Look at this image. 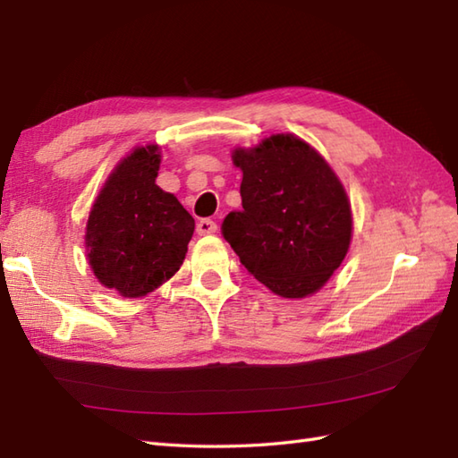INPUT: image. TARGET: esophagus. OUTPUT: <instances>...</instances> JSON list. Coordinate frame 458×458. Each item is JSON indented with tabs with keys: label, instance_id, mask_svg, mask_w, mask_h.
I'll use <instances>...</instances> for the list:
<instances>
[{
	"label": "esophagus",
	"instance_id": "34e87169",
	"mask_svg": "<svg viewBox=\"0 0 458 458\" xmlns=\"http://www.w3.org/2000/svg\"><path fill=\"white\" fill-rule=\"evenodd\" d=\"M197 232H199V236L214 234V232H216V222L210 220V218H202V220L197 224Z\"/></svg>",
	"mask_w": 458,
	"mask_h": 458
}]
</instances>
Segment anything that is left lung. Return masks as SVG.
<instances>
[{
    "label": "left lung",
    "instance_id": "obj_1",
    "mask_svg": "<svg viewBox=\"0 0 458 458\" xmlns=\"http://www.w3.org/2000/svg\"><path fill=\"white\" fill-rule=\"evenodd\" d=\"M242 210L222 222V236L242 266L276 295L315 293L343 264L352 212L343 182L303 140L277 133L236 149Z\"/></svg>",
    "mask_w": 458,
    "mask_h": 458
}]
</instances>
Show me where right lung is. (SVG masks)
Instances as JSON below:
<instances>
[{
    "label": "right lung",
    "instance_id": "1",
    "mask_svg": "<svg viewBox=\"0 0 458 458\" xmlns=\"http://www.w3.org/2000/svg\"><path fill=\"white\" fill-rule=\"evenodd\" d=\"M157 145L118 163L86 224L89 264L100 284L123 297H143L177 274L194 218L157 179Z\"/></svg>",
    "mask_w": 458,
    "mask_h": 458
}]
</instances>
